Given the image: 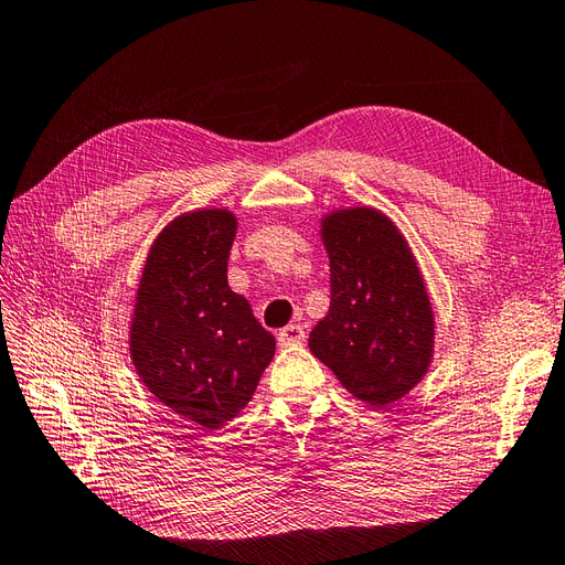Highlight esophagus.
Segmentation results:
<instances>
[{
  "instance_id": "1",
  "label": "esophagus",
  "mask_w": 565,
  "mask_h": 565,
  "mask_svg": "<svg viewBox=\"0 0 565 565\" xmlns=\"http://www.w3.org/2000/svg\"><path fill=\"white\" fill-rule=\"evenodd\" d=\"M303 339H306V332L301 324H287L285 330L278 332L280 347H299V344H303Z\"/></svg>"
}]
</instances>
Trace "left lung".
<instances>
[{
  "instance_id": "8db88e82",
  "label": "left lung",
  "mask_w": 565,
  "mask_h": 565,
  "mask_svg": "<svg viewBox=\"0 0 565 565\" xmlns=\"http://www.w3.org/2000/svg\"><path fill=\"white\" fill-rule=\"evenodd\" d=\"M320 241L332 299L309 349L353 398L386 407L434 363L436 316L422 268L401 228L370 204L322 214Z\"/></svg>"
}]
</instances>
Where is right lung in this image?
<instances>
[{
	"mask_svg": "<svg viewBox=\"0 0 565 565\" xmlns=\"http://www.w3.org/2000/svg\"><path fill=\"white\" fill-rule=\"evenodd\" d=\"M237 216L204 207L152 241L136 287L129 358L141 384L179 417L221 429L252 401L276 337L228 287Z\"/></svg>",
	"mask_w": 565,
	"mask_h": 565,
	"instance_id": "obj_1",
	"label": "right lung"
}]
</instances>
